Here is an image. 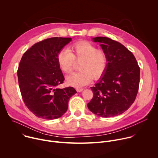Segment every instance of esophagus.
<instances>
[{
  "instance_id": "obj_1",
  "label": "esophagus",
  "mask_w": 158,
  "mask_h": 158,
  "mask_svg": "<svg viewBox=\"0 0 158 158\" xmlns=\"http://www.w3.org/2000/svg\"><path fill=\"white\" fill-rule=\"evenodd\" d=\"M76 90H77V91L78 93H80V92H82L83 91L84 89L83 88H76Z\"/></svg>"
}]
</instances>
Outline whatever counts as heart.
Segmentation results:
<instances>
[{"mask_svg": "<svg viewBox=\"0 0 158 158\" xmlns=\"http://www.w3.org/2000/svg\"><path fill=\"white\" fill-rule=\"evenodd\" d=\"M57 62L60 69L65 74L71 73L75 62H80V71L73 73L67 77L68 84L81 87L89 84L93 79L101 77L107 65L106 52L97 49L93 44L88 41H79L73 44L69 51L61 50L57 55Z\"/></svg>", "mask_w": 158, "mask_h": 158, "instance_id": "heart-1", "label": "heart"}]
</instances>
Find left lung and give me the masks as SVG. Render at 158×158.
<instances>
[{
	"label": "left lung",
	"mask_w": 158,
	"mask_h": 158,
	"mask_svg": "<svg viewBox=\"0 0 158 158\" xmlns=\"http://www.w3.org/2000/svg\"><path fill=\"white\" fill-rule=\"evenodd\" d=\"M93 40L101 43L108 63L104 76L91 87L94 95L87 107L101 117L116 116L127 110L136 99L140 68L133 54L121 43L106 37Z\"/></svg>",
	"instance_id": "obj_1"
}]
</instances>
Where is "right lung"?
Returning <instances> with one entry per match:
<instances>
[{"label":"right lung","instance_id":"right-lung-1","mask_svg":"<svg viewBox=\"0 0 158 158\" xmlns=\"http://www.w3.org/2000/svg\"><path fill=\"white\" fill-rule=\"evenodd\" d=\"M71 38L51 37L39 42L22 56L17 70L23 101L37 117L54 119L68 108L69 100L77 92L73 87L59 89L64 77L57 62L60 50Z\"/></svg>","mask_w":158,"mask_h":158}]
</instances>
